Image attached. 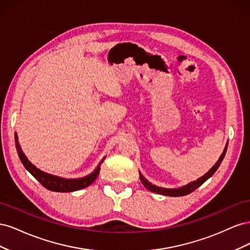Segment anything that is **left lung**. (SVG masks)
<instances>
[{
  "instance_id": "obj_1",
  "label": "left lung",
  "mask_w": 250,
  "mask_h": 250,
  "mask_svg": "<svg viewBox=\"0 0 250 250\" xmlns=\"http://www.w3.org/2000/svg\"><path fill=\"white\" fill-rule=\"evenodd\" d=\"M228 144H229V142L226 143V146H225V148L223 150L222 154L220 155V157H219V160L217 161V163L213 166V167L210 168V170H208V172H207L206 174H204L203 176L199 177L198 179H196L194 181H191V183H188L186 186H183V187H180V188H167L157 187L155 185L151 184L150 181H148L145 177L142 175L141 172H140V179L142 181V184L144 185V187H145L146 188H148L149 191L153 192V193H157V194L165 195V196H171V197H178V196H185V195L190 194V193L194 192L196 188H199L203 183H206V181L209 177L213 176V174L217 171V169L219 168V166H220L221 162L223 161V158H224L225 153H226V150H228Z\"/></svg>"
}]
</instances>
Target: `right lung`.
I'll return each instance as SVG.
<instances>
[{
  "label": "right lung",
  "mask_w": 250,
  "mask_h": 250,
  "mask_svg": "<svg viewBox=\"0 0 250 250\" xmlns=\"http://www.w3.org/2000/svg\"><path fill=\"white\" fill-rule=\"evenodd\" d=\"M14 140H16V147L20 160L21 164L24 165V167L27 169L30 174L42 185L46 188L53 192H60V193H66V192H74V191H78L81 190V188H84L88 187L89 185H92L96 178L99 175V172L101 169V164L104 162L105 156L102 158L101 162L98 164L97 168L90 173L88 175L84 177H80V178H63L60 176L53 175V174L43 172L40 170L39 168H36L35 166L30 162L25 153L22 152V150L20 146L19 143V137L16 132L14 134Z\"/></svg>",
  "instance_id": "add662e5"
}]
</instances>
